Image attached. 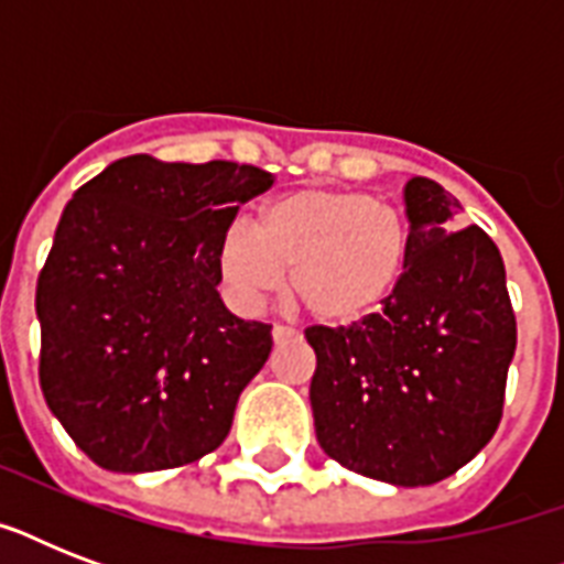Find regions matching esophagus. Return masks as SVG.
Listing matches in <instances>:
<instances>
[{
  "instance_id": "34e87169",
  "label": "esophagus",
  "mask_w": 564,
  "mask_h": 564,
  "mask_svg": "<svg viewBox=\"0 0 564 564\" xmlns=\"http://www.w3.org/2000/svg\"><path fill=\"white\" fill-rule=\"evenodd\" d=\"M292 336H299L295 330H292V327H286V325H274L272 327L274 343H286V339H292Z\"/></svg>"
}]
</instances>
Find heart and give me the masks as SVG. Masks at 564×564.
<instances>
[{"label": "heart", "instance_id": "b5f03b06", "mask_svg": "<svg viewBox=\"0 0 564 564\" xmlns=\"http://www.w3.org/2000/svg\"><path fill=\"white\" fill-rule=\"evenodd\" d=\"M410 221L392 202L334 187H295L265 198L257 228L230 221L216 246L221 290L257 310L283 286L310 316L334 327L375 316L410 265Z\"/></svg>", "mask_w": 564, "mask_h": 564}]
</instances>
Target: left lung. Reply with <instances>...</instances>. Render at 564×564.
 <instances>
[{
  "label": "left lung",
  "instance_id": "1",
  "mask_svg": "<svg viewBox=\"0 0 564 564\" xmlns=\"http://www.w3.org/2000/svg\"><path fill=\"white\" fill-rule=\"evenodd\" d=\"M403 207L412 248L398 292L351 327H307L310 403L336 463L392 486H433L498 430L516 313L489 234L454 230V195L415 175Z\"/></svg>",
  "mask_w": 564,
  "mask_h": 564
}]
</instances>
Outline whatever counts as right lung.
Here are the masks:
<instances>
[{"instance_id": "right-lung-1", "label": "right lung", "mask_w": 564, "mask_h": 564, "mask_svg": "<svg viewBox=\"0 0 564 564\" xmlns=\"http://www.w3.org/2000/svg\"><path fill=\"white\" fill-rule=\"evenodd\" d=\"M269 187L246 163L131 154L64 207L37 278L40 386L96 465L163 471L225 442L272 325L221 304L216 246Z\"/></svg>"}]
</instances>
